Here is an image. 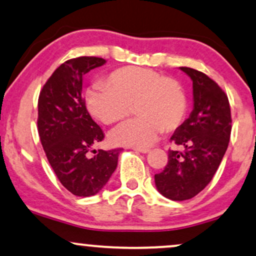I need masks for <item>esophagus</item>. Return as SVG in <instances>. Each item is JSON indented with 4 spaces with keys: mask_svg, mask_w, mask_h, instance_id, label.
Instances as JSON below:
<instances>
[{
    "mask_svg": "<svg viewBox=\"0 0 256 256\" xmlns=\"http://www.w3.org/2000/svg\"><path fill=\"white\" fill-rule=\"evenodd\" d=\"M133 150H136V152H140V153H148V152H150V150H148V148H138V147H134Z\"/></svg>",
    "mask_w": 256,
    "mask_h": 256,
    "instance_id": "obj_1",
    "label": "esophagus"
}]
</instances>
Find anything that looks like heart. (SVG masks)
<instances>
[{"label": "heart", "mask_w": 256, "mask_h": 256, "mask_svg": "<svg viewBox=\"0 0 256 256\" xmlns=\"http://www.w3.org/2000/svg\"><path fill=\"white\" fill-rule=\"evenodd\" d=\"M108 84L94 85L86 106L96 118L114 124L127 118L136 108L138 118L123 123L112 134L118 144L147 147L164 132H173L184 121L188 100L173 78L146 68H122L108 77Z\"/></svg>", "instance_id": "b5f03b06"}]
</instances>
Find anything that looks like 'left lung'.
I'll return each instance as SVG.
<instances>
[{"label": "left lung", "instance_id": "8db88e82", "mask_svg": "<svg viewBox=\"0 0 256 256\" xmlns=\"http://www.w3.org/2000/svg\"><path fill=\"white\" fill-rule=\"evenodd\" d=\"M192 80L194 110L172 135L184 150H168L162 172L154 176L158 191L172 200H191L215 176L232 133V112L226 94L203 72L180 68Z\"/></svg>", "mask_w": 256, "mask_h": 256}]
</instances>
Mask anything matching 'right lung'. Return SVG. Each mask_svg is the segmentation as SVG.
I'll return each mask as SVG.
<instances>
[{
  "mask_svg": "<svg viewBox=\"0 0 256 256\" xmlns=\"http://www.w3.org/2000/svg\"><path fill=\"white\" fill-rule=\"evenodd\" d=\"M103 64L106 60L98 56L66 60L47 80L38 100V132L47 160L62 185L78 197L100 192L121 152V148L90 150L104 133L88 112L82 85L85 74Z\"/></svg>",
  "mask_w": 256,
  "mask_h": 256,
  "instance_id": "1",
  "label": "right lung"
}]
</instances>
